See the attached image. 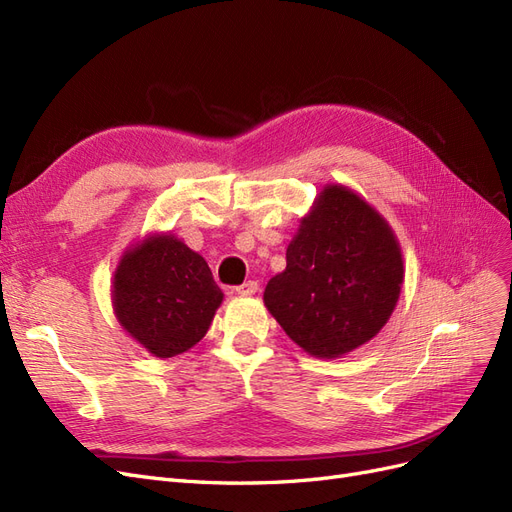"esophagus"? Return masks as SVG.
Wrapping results in <instances>:
<instances>
[{"mask_svg": "<svg viewBox=\"0 0 512 512\" xmlns=\"http://www.w3.org/2000/svg\"><path fill=\"white\" fill-rule=\"evenodd\" d=\"M237 292L243 294V297H250V294H256V292H258V282H254V280L245 282V284L237 286Z\"/></svg>", "mask_w": 512, "mask_h": 512, "instance_id": "1", "label": "esophagus"}]
</instances>
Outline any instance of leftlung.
<instances>
[{"label": "left lung", "instance_id": "obj_1", "mask_svg": "<svg viewBox=\"0 0 512 512\" xmlns=\"http://www.w3.org/2000/svg\"><path fill=\"white\" fill-rule=\"evenodd\" d=\"M404 284L389 222L344 185H327L271 277L265 305L294 344L320 359L363 346L391 318Z\"/></svg>", "mask_w": 512, "mask_h": 512}]
</instances>
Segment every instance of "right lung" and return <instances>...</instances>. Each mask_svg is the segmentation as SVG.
Returning a JSON list of instances; mask_svg holds the SVG:
<instances>
[{"label": "right lung", "mask_w": 512, "mask_h": 512, "mask_svg": "<svg viewBox=\"0 0 512 512\" xmlns=\"http://www.w3.org/2000/svg\"><path fill=\"white\" fill-rule=\"evenodd\" d=\"M222 299L205 258L173 235L132 245L113 275L119 324L158 359L198 344Z\"/></svg>", "instance_id": "1"}]
</instances>
